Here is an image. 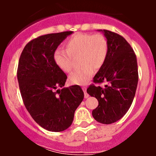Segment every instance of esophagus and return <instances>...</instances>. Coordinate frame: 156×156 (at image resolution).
Instances as JSON below:
<instances>
[{"instance_id":"esophagus-1","label":"esophagus","mask_w":156,"mask_h":156,"mask_svg":"<svg viewBox=\"0 0 156 156\" xmlns=\"http://www.w3.org/2000/svg\"><path fill=\"white\" fill-rule=\"evenodd\" d=\"M82 89H83V92H84V98H89V94H87V87H82Z\"/></svg>"}]
</instances>
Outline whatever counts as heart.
Instances as JSON below:
<instances>
[{
    "instance_id": "1",
    "label": "heart",
    "mask_w": 156,
    "mask_h": 156,
    "mask_svg": "<svg viewBox=\"0 0 156 156\" xmlns=\"http://www.w3.org/2000/svg\"><path fill=\"white\" fill-rule=\"evenodd\" d=\"M67 51L56 50L53 59L56 65L65 73L73 69V58L79 56L82 67L69 76V81L76 85L88 83L94 73L104 64L108 55V42L103 35L77 33L65 42Z\"/></svg>"
}]
</instances>
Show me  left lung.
<instances>
[{
	"label": "left lung",
	"mask_w": 156,
	"mask_h": 156,
	"mask_svg": "<svg viewBox=\"0 0 156 156\" xmlns=\"http://www.w3.org/2000/svg\"><path fill=\"white\" fill-rule=\"evenodd\" d=\"M98 31L103 34L108 50L104 64L93 80L108 82V85L105 88L91 85L87 92L98 101V106L92 111L93 117L108 125L120 119L132 104L139 80L137 61L133 50L122 36L108 30Z\"/></svg>",
	"instance_id": "8db88e82"
}]
</instances>
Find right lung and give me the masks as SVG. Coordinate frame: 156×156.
<instances>
[{"instance_id": "add662e5", "label": "right lung", "mask_w": 156, "mask_h": 156, "mask_svg": "<svg viewBox=\"0 0 156 156\" xmlns=\"http://www.w3.org/2000/svg\"><path fill=\"white\" fill-rule=\"evenodd\" d=\"M73 33L49 34L33 39L19 60L17 80L25 106L36 122L49 131L67 129L83 99L78 85L64 88L67 77L53 59L58 46Z\"/></svg>"}]
</instances>
